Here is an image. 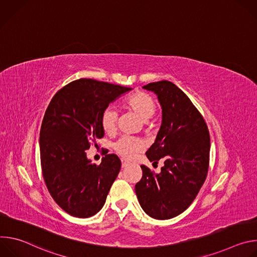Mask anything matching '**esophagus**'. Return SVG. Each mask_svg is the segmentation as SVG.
I'll return each mask as SVG.
<instances>
[{"label":"esophagus","instance_id":"obj_1","mask_svg":"<svg viewBox=\"0 0 257 257\" xmlns=\"http://www.w3.org/2000/svg\"><path fill=\"white\" fill-rule=\"evenodd\" d=\"M128 166V162H126L125 160H122V168H126Z\"/></svg>","mask_w":257,"mask_h":257}]
</instances>
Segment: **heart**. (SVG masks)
<instances>
[{"mask_svg": "<svg viewBox=\"0 0 257 257\" xmlns=\"http://www.w3.org/2000/svg\"><path fill=\"white\" fill-rule=\"evenodd\" d=\"M126 105L143 122H148L156 113V103L154 99L144 92H136L126 99ZM118 113L113 106L103 109L100 116V125L105 133H113L116 129ZM141 142L130 137H122L114 148L116 152L125 159H131L141 150Z\"/></svg>", "mask_w": 257, "mask_h": 257, "instance_id": "heart-1", "label": "heart"}]
</instances>
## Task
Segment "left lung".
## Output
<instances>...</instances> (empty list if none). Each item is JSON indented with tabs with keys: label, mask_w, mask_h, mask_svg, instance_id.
I'll return each mask as SVG.
<instances>
[{
	"label": "left lung",
	"mask_w": 257,
	"mask_h": 257,
	"mask_svg": "<svg viewBox=\"0 0 257 257\" xmlns=\"http://www.w3.org/2000/svg\"><path fill=\"white\" fill-rule=\"evenodd\" d=\"M142 88L154 92L162 107L160 130L145 155L151 162H165L158 174L141 166L142 178L135 192L150 216L168 219L184 211L204 183L210 138L198 109L174 83L163 80Z\"/></svg>",
	"instance_id": "obj_1"
}]
</instances>
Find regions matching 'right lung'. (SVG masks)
Instances as JSON below:
<instances>
[{
	"label": "right lung",
	"mask_w": 257,
	"mask_h": 257,
	"mask_svg": "<svg viewBox=\"0 0 257 257\" xmlns=\"http://www.w3.org/2000/svg\"><path fill=\"white\" fill-rule=\"evenodd\" d=\"M132 89L81 78L60 89L47 108L40 133L43 175L54 200L73 216L98 212L120 172L116 155L96 166L85 151L104 136L103 109Z\"/></svg>",
	"instance_id": "1"
}]
</instances>
